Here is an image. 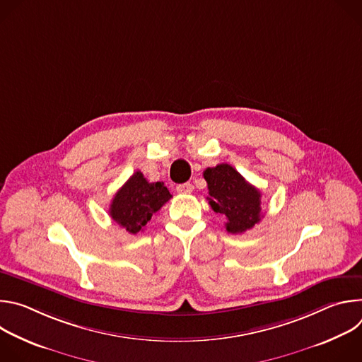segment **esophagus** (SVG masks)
<instances>
[{"mask_svg":"<svg viewBox=\"0 0 362 362\" xmlns=\"http://www.w3.org/2000/svg\"><path fill=\"white\" fill-rule=\"evenodd\" d=\"M176 190L179 193H192L193 192V185L192 183H182V185H177L176 186Z\"/></svg>","mask_w":362,"mask_h":362,"instance_id":"1","label":"esophagus"}]
</instances>
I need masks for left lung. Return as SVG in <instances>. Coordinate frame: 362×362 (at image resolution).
Here are the masks:
<instances>
[{
	"label": "left lung",
	"mask_w": 362,
	"mask_h": 362,
	"mask_svg": "<svg viewBox=\"0 0 362 362\" xmlns=\"http://www.w3.org/2000/svg\"><path fill=\"white\" fill-rule=\"evenodd\" d=\"M203 177L208 182L211 208L228 219L225 223L228 232L243 233L259 223L261 192L247 183L236 169L222 163L206 169Z\"/></svg>",
	"instance_id": "obj_1"
}]
</instances>
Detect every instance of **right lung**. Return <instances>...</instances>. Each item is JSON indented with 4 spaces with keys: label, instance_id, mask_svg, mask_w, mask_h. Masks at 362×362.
I'll return each instance as SVG.
<instances>
[{
    "label": "right lung",
    "instance_id": "obj_1",
    "mask_svg": "<svg viewBox=\"0 0 362 362\" xmlns=\"http://www.w3.org/2000/svg\"><path fill=\"white\" fill-rule=\"evenodd\" d=\"M172 197L163 182L148 183L140 170L117 190L110 204V216L129 233L144 229L151 216Z\"/></svg>",
    "mask_w": 362,
    "mask_h": 362
}]
</instances>
